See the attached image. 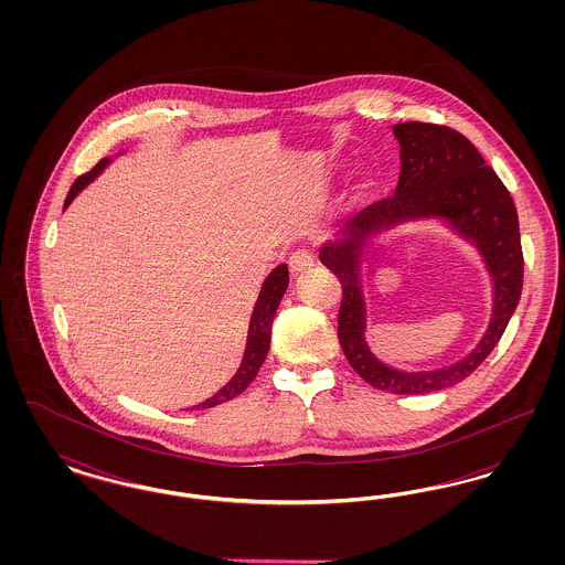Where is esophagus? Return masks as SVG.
Returning <instances> with one entry per match:
<instances>
[{"instance_id": "esophagus-1", "label": "esophagus", "mask_w": 565, "mask_h": 565, "mask_svg": "<svg viewBox=\"0 0 565 565\" xmlns=\"http://www.w3.org/2000/svg\"><path fill=\"white\" fill-rule=\"evenodd\" d=\"M290 273L298 277L300 273H305L307 269H311L313 265H316V260H313V254L311 252H307V249H298L295 252L292 256H290Z\"/></svg>"}]
</instances>
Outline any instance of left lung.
Returning a JSON list of instances; mask_svg holds the SVG:
<instances>
[{
    "label": "left lung",
    "mask_w": 565,
    "mask_h": 565,
    "mask_svg": "<svg viewBox=\"0 0 565 565\" xmlns=\"http://www.w3.org/2000/svg\"><path fill=\"white\" fill-rule=\"evenodd\" d=\"M394 137L401 143V180L394 196L351 217L341 237L323 243L320 260L343 286L339 343L351 369L376 390L415 396L463 381L498 345L521 298L523 252L511 192L470 139L428 122L394 125ZM419 218H436L478 247L492 279L494 302L488 330L475 351L456 365L408 374L383 365L365 343L361 263L381 232Z\"/></svg>",
    "instance_id": "obj_1"
}]
</instances>
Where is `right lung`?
<instances>
[{"instance_id":"right-lung-1","label":"right lung","mask_w":565,"mask_h":565,"mask_svg":"<svg viewBox=\"0 0 565 565\" xmlns=\"http://www.w3.org/2000/svg\"><path fill=\"white\" fill-rule=\"evenodd\" d=\"M109 162H111V159H102L88 173H84L74 182L72 190L67 192L65 207L76 199V194L82 192L84 186H88L108 167ZM288 281H290V277H288V267L286 265L275 267L267 275V279H265V284L260 288V295L256 298L252 318H249L247 341H245V351H243L242 364H239L237 373L233 375V379L222 390H217L212 398H207L205 403L196 404V408H212L215 404L233 401L235 396H239L243 390L256 379L263 362L267 360V353H269L273 318H275V311H277L281 298H284L286 290H288Z\"/></svg>"}]
</instances>
